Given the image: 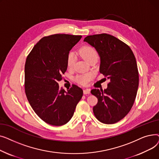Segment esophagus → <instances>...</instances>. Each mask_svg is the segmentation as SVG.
Returning a JSON list of instances; mask_svg holds the SVG:
<instances>
[{
    "label": "esophagus",
    "mask_w": 159,
    "mask_h": 159,
    "mask_svg": "<svg viewBox=\"0 0 159 159\" xmlns=\"http://www.w3.org/2000/svg\"><path fill=\"white\" fill-rule=\"evenodd\" d=\"M90 89H84V91H83V92H84V95H86V94H89L90 93Z\"/></svg>",
    "instance_id": "34e87169"
}]
</instances>
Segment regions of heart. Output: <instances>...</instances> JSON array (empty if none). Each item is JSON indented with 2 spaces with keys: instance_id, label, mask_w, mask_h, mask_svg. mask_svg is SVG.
<instances>
[{
  "instance_id": "heart-1",
  "label": "heart",
  "mask_w": 159,
  "mask_h": 159,
  "mask_svg": "<svg viewBox=\"0 0 159 159\" xmlns=\"http://www.w3.org/2000/svg\"><path fill=\"white\" fill-rule=\"evenodd\" d=\"M79 53L82 57L89 63L93 59H97L98 58V53L96 49L93 47L89 45L82 46L79 49ZM75 61H76V57H75V54L73 53H70L68 55V57H67V65H68V68H73ZM92 73H89L77 75L76 78H75V80H76L79 84L83 86H86L88 84V82L92 79Z\"/></svg>"
}]
</instances>
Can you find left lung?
Returning a JSON list of instances; mask_svg holds the SVG:
<instances>
[{"instance_id": "1", "label": "left lung", "mask_w": 159, "mask_h": 159, "mask_svg": "<svg viewBox=\"0 0 159 159\" xmlns=\"http://www.w3.org/2000/svg\"><path fill=\"white\" fill-rule=\"evenodd\" d=\"M84 41L96 49L99 71L110 80L107 89L91 91L98 99L94 115L104 124H115L129 112L136 98L139 78L135 55L129 46L106 33L87 36Z\"/></svg>"}]
</instances>
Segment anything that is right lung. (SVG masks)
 <instances>
[{
	"label": "right lung",
	"instance_id": "obj_1",
	"mask_svg": "<svg viewBox=\"0 0 159 159\" xmlns=\"http://www.w3.org/2000/svg\"><path fill=\"white\" fill-rule=\"evenodd\" d=\"M81 35L55 34L42 38L28 55L24 88L28 101L39 117L50 125L68 122L82 95L76 85L67 91L58 82L67 70V57Z\"/></svg>",
	"mask_w": 159,
	"mask_h": 159
}]
</instances>
